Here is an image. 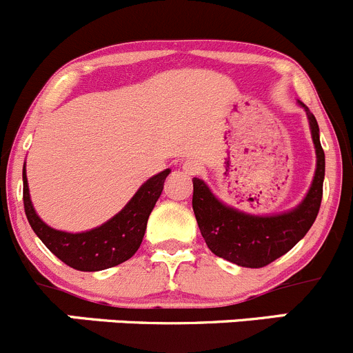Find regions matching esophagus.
Returning a JSON list of instances; mask_svg holds the SVG:
<instances>
[{
  "mask_svg": "<svg viewBox=\"0 0 353 353\" xmlns=\"http://www.w3.org/2000/svg\"><path fill=\"white\" fill-rule=\"evenodd\" d=\"M201 170H202L201 163H197V161H185L183 163V172L187 173V175H190V176L199 175V173H201Z\"/></svg>",
  "mask_w": 353,
  "mask_h": 353,
  "instance_id": "obj_1",
  "label": "esophagus"
}]
</instances>
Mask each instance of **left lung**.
<instances>
[{
    "mask_svg": "<svg viewBox=\"0 0 353 353\" xmlns=\"http://www.w3.org/2000/svg\"><path fill=\"white\" fill-rule=\"evenodd\" d=\"M302 106L309 118L317 166L305 199L294 211L276 216L245 214L219 202L202 180H192V208L199 230L209 250L218 257L243 268H264L287 254L316 221L323 201L324 151L321 148L316 118L305 104Z\"/></svg>",
    "mask_w": 353,
    "mask_h": 353,
    "instance_id": "left-lung-1",
    "label": "left lung"
}]
</instances>
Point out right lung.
Listing matches in <instances>:
<instances>
[{
  "label": "right lung",
  "instance_id": "1",
  "mask_svg": "<svg viewBox=\"0 0 353 353\" xmlns=\"http://www.w3.org/2000/svg\"><path fill=\"white\" fill-rule=\"evenodd\" d=\"M170 170L149 178L117 216L83 233H66L41 221L30 202L23 166V208L34 233L66 266L77 271H101L130 259L141 247L145 226L163 192Z\"/></svg>",
  "mask_w": 353,
  "mask_h": 353
}]
</instances>
